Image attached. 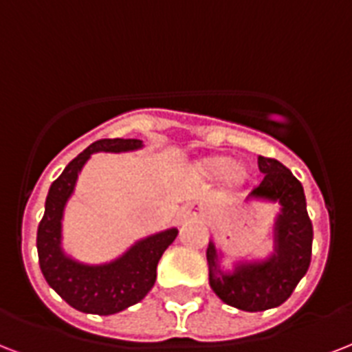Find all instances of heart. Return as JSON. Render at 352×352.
I'll return each instance as SVG.
<instances>
[{
    "label": "heart",
    "instance_id": "b5f03b06",
    "mask_svg": "<svg viewBox=\"0 0 352 352\" xmlns=\"http://www.w3.org/2000/svg\"><path fill=\"white\" fill-rule=\"evenodd\" d=\"M198 167L209 178H220V176H224V179L230 185H242L244 179H246V168L242 167V165L233 163L230 157H207V160H201L198 163Z\"/></svg>",
    "mask_w": 352,
    "mask_h": 352
}]
</instances>
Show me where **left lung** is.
<instances>
[{"label": "left lung", "instance_id": "8db88e82", "mask_svg": "<svg viewBox=\"0 0 352 352\" xmlns=\"http://www.w3.org/2000/svg\"><path fill=\"white\" fill-rule=\"evenodd\" d=\"M264 174L246 201L279 204L274 219V248L266 257L235 258L224 266L226 253L214 241L207 246L209 287L226 305L246 312L275 309L292 296L312 255V224L303 185L277 160L258 156Z\"/></svg>", "mask_w": 352, "mask_h": 352}]
</instances>
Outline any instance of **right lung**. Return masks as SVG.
Instances as JSON below:
<instances>
[{"label":"right lung","mask_w":352,"mask_h":352,"mask_svg":"<svg viewBox=\"0 0 352 352\" xmlns=\"http://www.w3.org/2000/svg\"><path fill=\"white\" fill-rule=\"evenodd\" d=\"M141 139H100L80 152L49 187L45 213L38 226L36 248L40 268L47 285L86 314L110 316L139 303L156 283V268L163 252L178 236L176 228L157 231L135 241L119 257L108 263H82L64 250L62 222L67 201L75 192L78 176L91 154L135 152L143 148Z\"/></svg>","instance_id":"obj_1"}]
</instances>
